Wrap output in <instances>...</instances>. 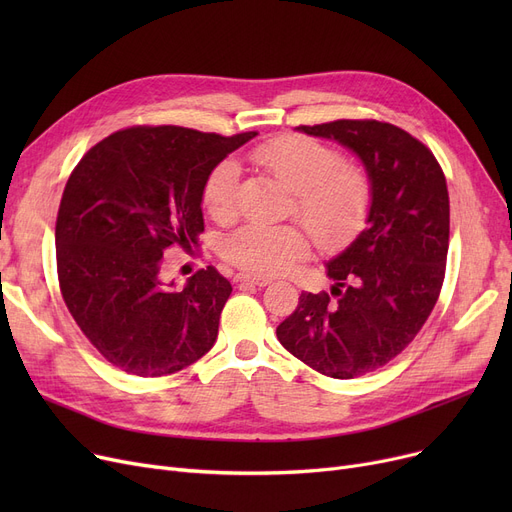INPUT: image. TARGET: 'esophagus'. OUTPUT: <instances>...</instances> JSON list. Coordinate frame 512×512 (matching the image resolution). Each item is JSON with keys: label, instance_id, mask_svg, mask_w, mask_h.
<instances>
[{"label": "esophagus", "instance_id": "obj_1", "mask_svg": "<svg viewBox=\"0 0 512 512\" xmlns=\"http://www.w3.org/2000/svg\"><path fill=\"white\" fill-rule=\"evenodd\" d=\"M236 282L240 284H253V286H267L272 280L265 276H253V274H236Z\"/></svg>", "mask_w": 512, "mask_h": 512}]
</instances>
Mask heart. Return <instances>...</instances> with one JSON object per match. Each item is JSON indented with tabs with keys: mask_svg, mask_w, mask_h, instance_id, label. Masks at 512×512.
I'll return each mask as SVG.
<instances>
[{
	"mask_svg": "<svg viewBox=\"0 0 512 512\" xmlns=\"http://www.w3.org/2000/svg\"><path fill=\"white\" fill-rule=\"evenodd\" d=\"M257 164L294 195L292 211L324 247H338L359 234L371 207V176L359 161L305 134H280L253 151ZM240 166L224 157L203 184V205L213 220L232 222L236 215ZM309 236L294 224H247L222 242V255L240 270L272 276L307 257Z\"/></svg>",
	"mask_w": 512,
	"mask_h": 512,
	"instance_id": "obj_1",
	"label": "heart"
}]
</instances>
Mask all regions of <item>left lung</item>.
Wrapping results in <instances>:
<instances>
[{
  "instance_id": "obj_1",
  "label": "left lung",
  "mask_w": 512,
  "mask_h": 512,
  "mask_svg": "<svg viewBox=\"0 0 512 512\" xmlns=\"http://www.w3.org/2000/svg\"><path fill=\"white\" fill-rule=\"evenodd\" d=\"M301 132L353 149L371 176L367 228L328 263L332 292H301L280 344L315 371L353 380L400 355L440 297L450 201L434 153L378 120H334Z\"/></svg>"
}]
</instances>
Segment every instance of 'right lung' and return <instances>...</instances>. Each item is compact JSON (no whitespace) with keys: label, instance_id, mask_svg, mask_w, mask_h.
Returning <instances> with one entry per match:
<instances>
[{"label":"right lung","instance_id":"obj_1","mask_svg":"<svg viewBox=\"0 0 512 512\" xmlns=\"http://www.w3.org/2000/svg\"><path fill=\"white\" fill-rule=\"evenodd\" d=\"M257 137L182 126H130L72 170L56 222L64 303L105 361L141 378L176 373L218 338L230 282L209 265L184 288L161 280L170 247L191 253L203 232L207 174Z\"/></svg>","mask_w":512,"mask_h":512}]
</instances>
